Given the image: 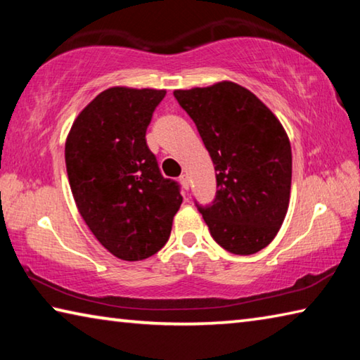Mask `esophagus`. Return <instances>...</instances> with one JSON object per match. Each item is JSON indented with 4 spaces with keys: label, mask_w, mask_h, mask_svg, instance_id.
Listing matches in <instances>:
<instances>
[{
    "label": "esophagus",
    "mask_w": 360,
    "mask_h": 360,
    "mask_svg": "<svg viewBox=\"0 0 360 360\" xmlns=\"http://www.w3.org/2000/svg\"><path fill=\"white\" fill-rule=\"evenodd\" d=\"M179 182H181V186H182V188H184V191H188V187H191V179H188V176L186 173L181 174Z\"/></svg>",
    "instance_id": "esophagus-1"
}]
</instances>
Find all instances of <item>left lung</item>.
Listing matches in <instances>:
<instances>
[{"instance_id":"obj_1","label":"left lung","mask_w":360,"mask_h":360,"mask_svg":"<svg viewBox=\"0 0 360 360\" xmlns=\"http://www.w3.org/2000/svg\"><path fill=\"white\" fill-rule=\"evenodd\" d=\"M214 163L217 192L200 212L211 236L229 252L266 248L290 200L292 150L279 119L251 90L231 81L174 90Z\"/></svg>"}]
</instances>
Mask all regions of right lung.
<instances>
[{
    "label": "right lung",
    "mask_w": 360,
    "mask_h": 360,
    "mask_svg": "<svg viewBox=\"0 0 360 360\" xmlns=\"http://www.w3.org/2000/svg\"><path fill=\"white\" fill-rule=\"evenodd\" d=\"M167 90L115 85L71 125L65 163L79 214L109 252L143 260L165 246L182 203L146 144V130Z\"/></svg>",
    "instance_id": "add662e5"
}]
</instances>
